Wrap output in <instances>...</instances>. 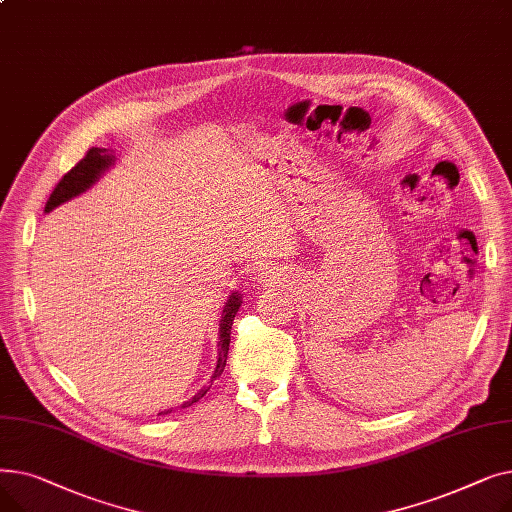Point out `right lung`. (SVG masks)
Segmentation results:
<instances>
[{
	"label": "right lung",
	"instance_id": "right-lung-1",
	"mask_svg": "<svg viewBox=\"0 0 512 512\" xmlns=\"http://www.w3.org/2000/svg\"><path fill=\"white\" fill-rule=\"evenodd\" d=\"M110 164H112V155L107 153V149L91 147V149L85 153V157L80 159L78 164H76L70 172H66V174L62 176V180L56 184V188H53V193H51L49 199H47L45 211H51L53 207L62 205L64 201H68V199H72V197H76V195H80V193H85L87 188L101 176V172H103L107 166H110ZM238 307H240V299L236 297V294H232V297H230L228 303H226V307H224V317H222V324H220L218 365H215V371H213V375H211V384H213L215 378H220L224 367H226L228 346H230V328H232V321H234V315H236ZM209 388H211V386L201 388L191 400H186L180 409H186V407L195 405L197 400H201V398L207 394ZM168 413H172V411L159 413V415H168Z\"/></svg>",
	"mask_w": 512,
	"mask_h": 512
}]
</instances>
